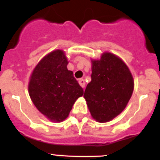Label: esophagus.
<instances>
[{"mask_svg": "<svg viewBox=\"0 0 160 160\" xmlns=\"http://www.w3.org/2000/svg\"><path fill=\"white\" fill-rule=\"evenodd\" d=\"M78 83L79 85L81 86L82 88H84L85 87V85H86V83H85V81H84V79H79L78 80Z\"/></svg>", "mask_w": 160, "mask_h": 160, "instance_id": "1", "label": "esophagus"}]
</instances>
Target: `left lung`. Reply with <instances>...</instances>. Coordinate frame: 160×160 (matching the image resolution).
Segmentation results:
<instances>
[{
	"label": "left lung",
	"mask_w": 160,
	"mask_h": 160,
	"mask_svg": "<svg viewBox=\"0 0 160 160\" xmlns=\"http://www.w3.org/2000/svg\"><path fill=\"white\" fill-rule=\"evenodd\" d=\"M91 82L83 97L90 114L99 122L112 120L123 111L134 90V80L128 66L111 53L91 60Z\"/></svg>",
	"instance_id": "1"
}]
</instances>
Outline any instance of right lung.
<instances>
[{"mask_svg": "<svg viewBox=\"0 0 160 160\" xmlns=\"http://www.w3.org/2000/svg\"><path fill=\"white\" fill-rule=\"evenodd\" d=\"M68 61L60 49L52 51L38 62L30 76L29 94L35 107L52 122H62L83 89L68 70Z\"/></svg>", "mask_w": 160, "mask_h": 160, "instance_id": "obj_1", "label": "right lung"}]
</instances>
